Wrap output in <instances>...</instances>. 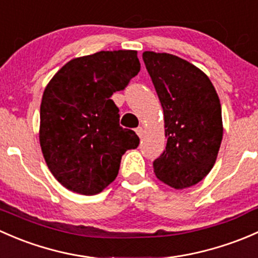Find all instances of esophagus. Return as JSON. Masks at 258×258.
Instances as JSON below:
<instances>
[{
  "instance_id": "34e87169",
  "label": "esophagus",
  "mask_w": 258,
  "mask_h": 258,
  "mask_svg": "<svg viewBox=\"0 0 258 258\" xmlns=\"http://www.w3.org/2000/svg\"><path fill=\"white\" fill-rule=\"evenodd\" d=\"M135 133H137L138 137H139L140 139H142L143 135H144V128H143V126H138V128L135 129Z\"/></svg>"
}]
</instances>
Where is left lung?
<instances>
[{
    "label": "left lung",
    "instance_id": "left-lung-1",
    "mask_svg": "<svg viewBox=\"0 0 258 258\" xmlns=\"http://www.w3.org/2000/svg\"><path fill=\"white\" fill-rule=\"evenodd\" d=\"M143 60L163 107L168 138L154 172L169 186L190 187L217 159L224 134L219 95L200 68L177 55L145 50Z\"/></svg>",
    "mask_w": 258,
    "mask_h": 258
}]
</instances>
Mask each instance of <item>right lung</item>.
I'll list each match as a JSON object with an SVG mask.
<instances>
[{
	"label": "right lung",
	"mask_w": 258,
	"mask_h": 258,
	"mask_svg": "<svg viewBox=\"0 0 258 258\" xmlns=\"http://www.w3.org/2000/svg\"><path fill=\"white\" fill-rule=\"evenodd\" d=\"M137 50H100L66 63L44 88L39 144L58 182L73 192L95 195L115 180L123 154L139 145L119 125L110 97L140 71Z\"/></svg>",
	"instance_id": "1"
}]
</instances>
